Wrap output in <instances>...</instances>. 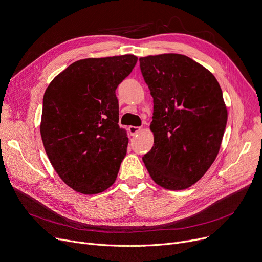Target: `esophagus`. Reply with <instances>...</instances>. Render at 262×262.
I'll use <instances>...</instances> for the list:
<instances>
[{
	"instance_id": "esophagus-1",
	"label": "esophagus",
	"mask_w": 262,
	"mask_h": 262,
	"mask_svg": "<svg viewBox=\"0 0 262 262\" xmlns=\"http://www.w3.org/2000/svg\"><path fill=\"white\" fill-rule=\"evenodd\" d=\"M128 130H129L132 136H135V135H137L141 130V127H139V126H129Z\"/></svg>"
}]
</instances>
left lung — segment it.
<instances>
[{"instance_id":"left-lung-1","label":"left lung","mask_w":262,"mask_h":262,"mask_svg":"<svg viewBox=\"0 0 262 262\" xmlns=\"http://www.w3.org/2000/svg\"><path fill=\"white\" fill-rule=\"evenodd\" d=\"M153 96L154 146L143 162L159 186L183 190L211 167L223 139L227 109L213 74L182 54L139 58Z\"/></svg>"}]
</instances>
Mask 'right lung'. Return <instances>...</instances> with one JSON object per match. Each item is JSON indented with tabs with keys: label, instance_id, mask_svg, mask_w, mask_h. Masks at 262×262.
Returning <instances> with one entry per match:
<instances>
[{
	"label": "right lung",
	"instance_id": "right-lung-1",
	"mask_svg": "<svg viewBox=\"0 0 262 262\" xmlns=\"http://www.w3.org/2000/svg\"><path fill=\"white\" fill-rule=\"evenodd\" d=\"M137 60L135 55L77 60L45 92L40 134L47 155L61 180L82 194L112 186L126 155L116 89Z\"/></svg>",
	"mask_w": 262,
	"mask_h": 262
}]
</instances>
